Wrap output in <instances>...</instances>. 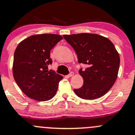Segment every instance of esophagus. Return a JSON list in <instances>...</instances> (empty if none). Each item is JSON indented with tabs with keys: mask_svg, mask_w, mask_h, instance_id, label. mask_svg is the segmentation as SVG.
Listing matches in <instances>:
<instances>
[{
	"mask_svg": "<svg viewBox=\"0 0 135 135\" xmlns=\"http://www.w3.org/2000/svg\"><path fill=\"white\" fill-rule=\"evenodd\" d=\"M74 76V72H70V74H69V75H68L67 76V77H69V78H70V77H72V76Z\"/></svg>",
	"mask_w": 135,
	"mask_h": 135,
	"instance_id": "esophagus-1",
	"label": "esophagus"
}]
</instances>
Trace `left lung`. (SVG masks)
<instances>
[{"mask_svg": "<svg viewBox=\"0 0 135 135\" xmlns=\"http://www.w3.org/2000/svg\"><path fill=\"white\" fill-rule=\"evenodd\" d=\"M72 46L79 63L87 68L79 70L83 85L74 89L76 94L85 100H94L105 94L115 83L120 66V56L113 43L107 38L95 33L64 35Z\"/></svg>", "mask_w": 135, "mask_h": 135, "instance_id": "left-lung-1", "label": "left lung"}]
</instances>
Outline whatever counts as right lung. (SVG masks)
<instances>
[{
	"label": "right lung",
	"mask_w": 135,
	"mask_h": 135,
	"mask_svg": "<svg viewBox=\"0 0 135 135\" xmlns=\"http://www.w3.org/2000/svg\"><path fill=\"white\" fill-rule=\"evenodd\" d=\"M63 37L57 34H37L22 41L14 53L13 74L17 84L28 97L45 102L52 99L63 77L49 71L50 50Z\"/></svg>",
	"instance_id": "1"
}]
</instances>
